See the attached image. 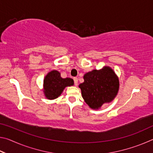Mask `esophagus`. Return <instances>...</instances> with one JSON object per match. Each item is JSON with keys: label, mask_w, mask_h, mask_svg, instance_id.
Listing matches in <instances>:
<instances>
[{"label": "esophagus", "mask_w": 153, "mask_h": 153, "mask_svg": "<svg viewBox=\"0 0 153 153\" xmlns=\"http://www.w3.org/2000/svg\"><path fill=\"white\" fill-rule=\"evenodd\" d=\"M74 82L75 86H77V83H78V79H77V77H74Z\"/></svg>", "instance_id": "obj_1"}]
</instances>
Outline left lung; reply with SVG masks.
<instances>
[{
    "label": "left lung",
    "mask_w": 153,
    "mask_h": 153,
    "mask_svg": "<svg viewBox=\"0 0 153 153\" xmlns=\"http://www.w3.org/2000/svg\"><path fill=\"white\" fill-rule=\"evenodd\" d=\"M84 79L79 87L83 98L90 108H98L113 100L117 94L119 80L110 67L90 71L84 75Z\"/></svg>",
    "instance_id": "obj_1"
}]
</instances>
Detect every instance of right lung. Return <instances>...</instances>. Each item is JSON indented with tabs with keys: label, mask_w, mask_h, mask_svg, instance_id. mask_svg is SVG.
<instances>
[{
	"label": "right lung",
	"mask_w": 153,
	"mask_h": 153,
	"mask_svg": "<svg viewBox=\"0 0 153 153\" xmlns=\"http://www.w3.org/2000/svg\"><path fill=\"white\" fill-rule=\"evenodd\" d=\"M74 85L71 78H62L58 71L54 70L47 74L44 80V92L48 99H55L61 95L65 88Z\"/></svg>",
	"instance_id": "right-lung-1"
}]
</instances>
